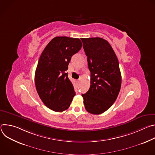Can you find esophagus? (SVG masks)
I'll use <instances>...</instances> for the list:
<instances>
[{
  "label": "esophagus",
  "mask_w": 155,
  "mask_h": 155,
  "mask_svg": "<svg viewBox=\"0 0 155 155\" xmlns=\"http://www.w3.org/2000/svg\"><path fill=\"white\" fill-rule=\"evenodd\" d=\"M75 81L76 83H78V82H79V80H75Z\"/></svg>",
  "instance_id": "esophagus-1"
}]
</instances>
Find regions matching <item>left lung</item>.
<instances>
[{"mask_svg":"<svg viewBox=\"0 0 155 155\" xmlns=\"http://www.w3.org/2000/svg\"><path fill=\"white\" fill-rule=\"evenodd\" d=\"M91 72V85L83 94L87 111L94 115L104 113L116 101L121 85L118 58L110 43L100 37L82 38Z\"/></svg>","mask_w":155,"mask_h":155,"instance_id":"8db88e82","label":"left lung"}]
</instances>
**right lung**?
<instances>
[{
	"label": "right lung",
	"instance_id": "1",
	"mask_svg": "<svg viewBox=\"0 0 155 155\" xmlns=\"http://www.w3.org/2000/svg\"><path fill=\"white\" fill-rule=\"evenodd\" d=\"M81 47L79 38L56 37L40 55L35 73L36 90L43 104L54 112L67 110L75 96L66 71Z\"/></svg>",
	"mask_w": 155,
	"mask_h": 155
}]
</instances>
